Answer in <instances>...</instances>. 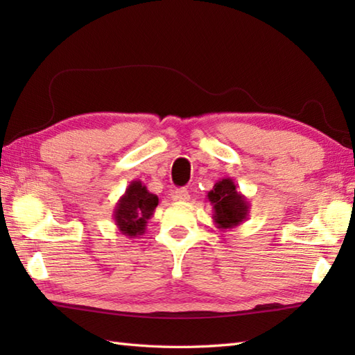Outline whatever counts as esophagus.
Wrapping results in <instances>:
<instances>
[{
  "label": "esophagus",
  "mask_w": 355,
  "mask_h": 355,
  "mask_svg": "<svg viewBox=\"0 0 355 355\" xmlns=\"http://www.w3.org/2000/svg\"><path fill=\"white\" fill-rule=\"evenodd\" d=\"M172 198L177 200V201H189L191 195H189V191H187V189H175L172 192Z\"/></svg>",
  "instance_id": "obj_1"
}]
</instances>
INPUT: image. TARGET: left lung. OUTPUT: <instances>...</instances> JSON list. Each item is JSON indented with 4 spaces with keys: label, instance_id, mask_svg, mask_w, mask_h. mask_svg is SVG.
I'll return each mask as SVG.
<instances>
[{
    "label": "left lung",
    "instance_id": "left-lung-1",
    "mask_svg": "<svg viewBox=\"0 0 355 355\" xmlns=\"http://www.w3.org/2000/svg\"><path fill=\"white\" fill-rule=\"evenodd\" d=\"M206 197L212 205L214 223L221 230H230L243 224L250 214V202L238 191V184L232 178L218 180Z\"/></svg>",
    "mask_w": 355,
    "mask_h": 355
}]
</instances>
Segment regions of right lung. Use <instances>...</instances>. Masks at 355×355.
<instances>
[{
	"instance_id": "1",
	"label": "right lung",
	"mask_w": 355,
	"mask_h": 355,
	"mask_svg": "<svg viewBox=\"0 0 355 355\" xmlns=\"http://www.w3.org/2000/svg\"><path fill=\"white\" fill-rule=\"evenodd\" d=\"M157 205V195L150 193L140 180H132L112 210V218H114L119 232L128 238L143 235L146 232L148 220L154 215Z\"/></svg>"
}]
</instances>
